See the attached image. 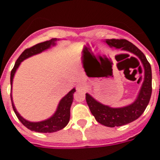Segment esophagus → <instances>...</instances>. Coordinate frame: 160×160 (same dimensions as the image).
I'll return each instance as SVG.
<instances>
[{
	"label": "esophagus",
	"instance_id": "34e87169",
	"mask_svg": "<svg viewBox=\"0 0 160 160\" xmlns=\"http://www.w3.org/2000/svg\"><path fill=\"white\" fill-rule=\"evenodd\" d=\"M85 88V85L83 82H80L78 84V87H77V89L78 90H84Z\"/></svg>",
	"mask_w": 160,
	"mask_h": 160
}]
</instances>
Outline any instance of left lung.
I'll return each instance as SVG.
<instances>
[{
    "mask_svg": "<svg viewBox=\"0 0 160 160\" xmlns=\"http://www.w3.org/2000/svg\"><path fill=\"white\" fill-rule=\"evenodd\" d=\"M111 47L122 49L136 55L144 68V81L135 101L131 105L120 108H112L103 105L92 96L86 94V100L90 111L98 122L109 128L120 127L136 120L142 115L148 107L152 96V68L145 55L135 45L125 39H107Z\"/></svg>",
    "mask_w": 160,
    "mask_h": 160,
    "instance_id": "8db88e82",
    "label": "left lung"
}]
</instances>
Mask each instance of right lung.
I'll return each mask as SVG.
<instances>
[{"label": "right lung", "instance_id": "1", "mask_svg": "<svg viewBox=\"0 0 160 160\" xmlns=\"http://www.w3.org/2000/svg\"><path fill=\"white\" fill-rule=\"evenodd\" d=\"M58 41L57 38H52L51 40L46 41V42H42V43H38L35 46H32L30 48L25 49L23 53L20 55V57L18 58L17 62H15L13 68H12V71H11L10 74V84L11 87L12 85V79H13L14 74L16 73L18 68L19 67L20 64L22 61L25 59L31 57L32 55L38 54V53H42V51L46 50V49H49L51 47V46H54L55 42ZM75 92V88L72 89L70 92L68 93L65 97H63L61 101L59 102V104L58 106L57 111H55L54 114H53V116H51L49 118L44 121H41V122H29L28 120L22 118L19 114V113L17 111L16 108L14 107L13 102H12V95H11V101H12V109H13L14 112L16 114L17 117L18 119L21 121L22 124L25 127L28 128V129L31 130L32 131H36V132H41V133H52L55 132V131H60V130L63 129L68 124L69 121H70V107L73 102V93Z\"/></svg>", "mask_w": 160, "mask_h": 160}]
</instances>
